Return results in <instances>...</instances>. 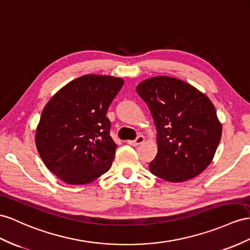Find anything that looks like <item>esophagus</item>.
Returning a JSON list of instances; mask_svg holds the SVG:
<instances>
[{
  "instance_id": "esophagus-1",
  "label": "esophagus",
  "mask_w": 250,
  "mask_h": 250,
  "mask_svg": "<svg viewBox=\"0 0 250 250\" xmlns=\"http://www.w3.org/2000/svg\"><path fill=\"white\" fill-rule=\"evenodd\" d=\"M144 140H145V137L143 135H138L134 140H129V142H127V144L131 145V146H136L140 145L142 143H144Z\"/></svg>"
}]
</instances>
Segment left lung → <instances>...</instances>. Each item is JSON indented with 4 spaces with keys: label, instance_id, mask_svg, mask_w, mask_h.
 Returning <instances> with one entry per match:
<instances>
[{
    "label": "left lung",
    "instance_id": "obj_1",
    "mask_svg": "<svg viewBox=\"0 0 250 250\" xmlns=\"http://www.w3.org/2000/svg\"><path fill=\"white\" fill-rule=\"evenodd\" d=\"M152 114L158 152L149 164L152 174L172 183L201 174L212 162L222 125L206 95L180 79L154 77L136 87Z\"/></svg>",
    "mask_w": 250,
    "mask_h": 250
}]
</instances>
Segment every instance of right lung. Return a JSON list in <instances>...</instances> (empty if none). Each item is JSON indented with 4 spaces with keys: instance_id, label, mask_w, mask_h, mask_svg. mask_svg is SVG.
Listing matches in <instances>:
<instances>
[{
    "instance_id": "add662e5",
    "label": "right lung",
    "mask_w": 250,
    "mask_h": 250,
    "mask_svg": "<svg viewBox=\"0 0 250 250\" xmlns=\"http://www.w3.org/2000/svg\"><path fill=\"white\" fill-rule=\"evenodd\" d=\"M123 85L120 78L84 75L44 107L36 146L46 167L63 182L88 184L111 168L117 146L105 114Z\"/></svg>"
}]
</instances>
